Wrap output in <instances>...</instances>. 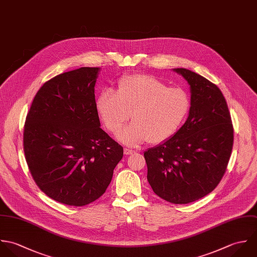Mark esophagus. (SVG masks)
<instances>
[{
    "label": "esophagus",
    "mask_w": 257,
    "mask_h": 257,
    "mask_svg": "<svg viewBox=\"0 0 257 257\" xmlns=\"http://www.w3.org/2000/svg\"><path fill=\"white\" fill-rule=\"evenodd\" d=\"M133 153H135L134 150H131V149H129V148H125V149H124V154L125 155H132Z\"/></svg>",
    "instance_id": "1"
}]
</instances>
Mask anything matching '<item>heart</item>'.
Returning <instances> with one entry per match:
<instances>
[{"mask_svg": "<svg viewBox=\"0 0 257 257\" xmlns=\"http://www.w3.org/2000/svg\"><path fill=\"white\" fill-rule=\"evenodd\" d=\"M191 106L186 90L169 87L158 77L134 74L121 78L117 93L110 88L101 91L96 108L105 127L117 133L129 119L133 122L124 127L117 139L127 146L152 144L171 138L185 121Z\"/></svg>", "mask_w": 257, "mask_h": 257, "instance_id": "1", "label": "heart"}]
</instances>
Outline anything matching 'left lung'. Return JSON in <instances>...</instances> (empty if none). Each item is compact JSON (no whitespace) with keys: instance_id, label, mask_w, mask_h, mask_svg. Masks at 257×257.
Returning a JSON list of instances; mask_svg holds the SVG:
<instances>
[{"instance_id":"8db88e82","label":"left lung","mask_w":257,"mask_h":257,"mask_svg":"<svg viewBox=\"0 0 257 257\" xmlns=\"http://www.w3.org/2000/svg\"><path fill=\"white\" fill-rule=\"evenodd\" d=\"M190 85L191 107L185 124L168 140L144 152L147 180L155 194L177 205L212 192L226 170L233 128L219 88L204 76L173 68Z\"/></svg>"}]
</instances>
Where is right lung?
I'll use <instances>...</instances> for the list:
<instances>
[{"mask_svg": "<svg viewBox=\"0 0 257 257\" xmlns=\"http://www.w3.org/2000/svg\"><path fill=\"white\" fill-rule=\"evenodd\" d=\"M100 67L56 75L36 94L24 129V151L39 188L52 200L82 206L109 186L123 148L100 128L94 86Z\"/></svg>", "mask_w": 257, "mask_h": 257, "instance_id": "obj_1", "label": "right lung"}]
</instances>
